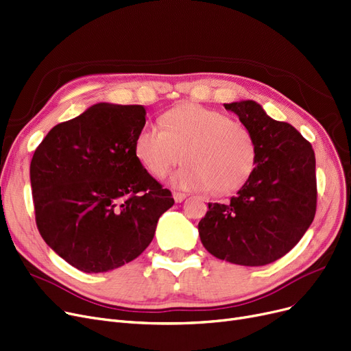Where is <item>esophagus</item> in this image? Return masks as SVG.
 I'll list each match as a JSON object with an SVG mask.
<instances>
[{"label":"esophagus","instance_id":"1","mask_svg":"<svg viewBox=\"0 0 351 351\" xmlns=\"http://www.w3.org/2000/svg\"><path fill=\"white\" fill-rule=\"evenodd\" d=\"M173 199H175V202H182V201H185V197H186V193H180V192H173Z\"/></svg>","mask_w":351,"mask_h":351}]
</instances>
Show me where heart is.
Returning <instances> with one entry per match:
<instances>
[{
	"instance_id": "b5f03b06",
	"label": "heart",
	"mask_w": 351,
	"mask_h": 351,
	"mask_svg": "<svg viewBox=\"0 0 351 351\" xmlns=\"http://www.w3.org/2000/svg\"><path fill=\"white\" fill-rule=\"evenodd\" d=\"M160 126L145 125L134 139V155L145 171L163 178L180 154L185 163L172 175V186L225 195L250 179L256 143L250 129L218 110L186 103L166 112Z\"/></svg>"
}]
</instances>
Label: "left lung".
<instances>
[{"label": "left lung", "instance_id": "8db88e82", "mask_svg": "<svg viewBox=\"0 0 351 351\" xmlns=\"http://www.w3.org/2000/svg\"><path fill=\"white\" fill-rule=\"evenodd\" d=\"M223 106L252 133L256 163L230 201L208 204L197 231L206 251L219 260L267 265L291 251L314 219V150L295 128L274 120L254 100Z\"/></svg>", "mask_w": 351, "mask_h": 351}]
</instances>
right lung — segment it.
I'll use <instances>...</instances> for the list:
<instances>
[{
    "instance_id": "add662e5",
    "label": "right lung",
    "mask_w": 351,
    "mask_h": 351,
    "mask_svg": "<svg viewBox=\"0 0 351 351\" xmlns=\"http://www.w3.org/2000/svg\"><path fill=\"white\" fill-rule=\"evenodd\" d=\"M143 106L97 103L54 126L29 165L37 228L45 243L83 272H108L138 258L173 206L136 159Z\"/></svg>"
}]
</instances>
